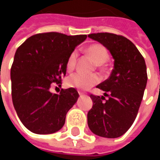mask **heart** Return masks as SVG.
<instances>
[{
  "label": "heart",
  "instance_id": "b5f03b06",
  "mask_svg": "<svg viewBox=\"0 0 160 160\" xmlns=\"http://www.w3.org/2000/svg\"><path fill=\"white\" fill-rule=\"evenodd\" d=\"M77 87H79V88H87V87H89V85H86V84L84 83H80V82H78V83H77Z\"/></svg>",
  "mask_w": 160,
  "mask_h": 160
}]
</instances>
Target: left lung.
<instances>
[{"label": "left lung", "mask_w": 160, "mask_h": 160, "mask_svg": "<svg viewBox=\"0 0 160 160\" xmlns=\"http://www.w3.org/2000/svg\"><path fill=\"white\" fill-rule=\"evenodd\" d=\"M78 43L73 37L59 32L36 34L26 39L16 50L11 68L12 99L24 126L38 134L60 130L66 115L76 103L79 93L74 88L61 87L71 54Z\"/></svg>", "instance_id": "1"}]
</instances>
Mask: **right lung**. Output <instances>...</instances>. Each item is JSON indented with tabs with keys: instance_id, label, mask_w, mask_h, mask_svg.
Here are the masks:
<instances>
[{
	"instance_id": "add662e5",
	"label": "right lung",
	"mask_w": 160,
	"mask_h": 160,
	"mask_svg": "<svg viewBox=\"0 0 160 160\" xmlns=\"http://www.w3.org/2000/svg\"><path fill=\"white\" fill-rule=\"evenodd\" d=\"M88 37L106 47L114 59L110 77L97 86L102 94L91 96L93 104L87 114L88 127L101 137H120L132 126L143 98L148 81L145 60L124 37L107 32Z\"/></svg>"
}]
</instances>
